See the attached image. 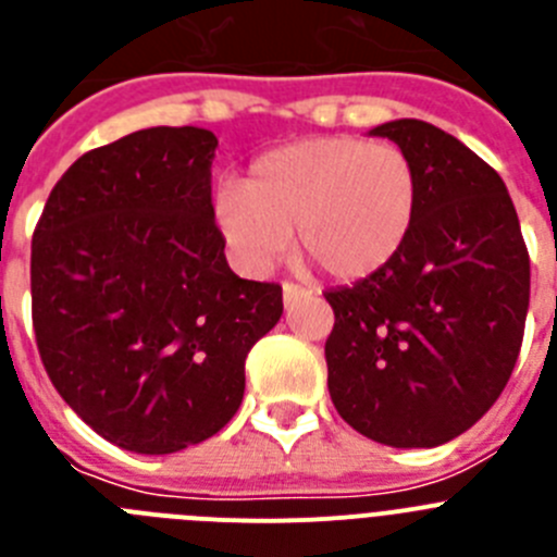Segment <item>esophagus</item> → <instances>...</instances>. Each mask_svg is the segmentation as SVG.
<instances>
[{
    "instance_id": "34e87169",
    "label": "esophagus",
    "mask_w": 557,
    "mask_h": 557,
    "mask_svg": "<svg viewBox=\"0 0 557 557\" xmlns=\"http://www.w3.org/2000/svg\"><path fill=\"white\" fill-rule=\"evenodd\" d=\"M282 295H284V304H293L298 301V298H304V295H309L307 287H301V284H293V282H284L282 284Z\"/></svg>"
}]
</instances>
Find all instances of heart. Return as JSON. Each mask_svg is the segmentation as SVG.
<instances>
[{"mask_svg": "<svg viewBox=\"0 0 557 557\" xmlns=\"http://www.w3.org/2000/svg\"><path fill=\"white\" fill-rule=\"evenodd\" d=\"M418 166L405 147L359 136H318L275 147L250 164L243 186L214 200L236 259L262 273L287 253L354 282L391 264L418 218Z\"/></svg>", "mask_w": 557, "mask_h": 557, "instance_id": "b5f03b06", "label": "heart"}]
</instances>
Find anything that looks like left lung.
<instances>
[{
	"label": "left lung",
	"instance_id": "obj_1",
	"mask_svg": "<svg viewBox=\"0 0 557 557\" xmlns=\"http://www.w3.org/2000/svg\"><path fill=\"white\" fill-rule=\"evenodd\" d=\"M418 166L401 253L329 289V396L359 435L430 449L474 426L508 385L530 307V256L505 181L421 120L373 127Z\"/></svg>",
	"mask_w": 557,
	"mask_h": 557
}]
</instances>
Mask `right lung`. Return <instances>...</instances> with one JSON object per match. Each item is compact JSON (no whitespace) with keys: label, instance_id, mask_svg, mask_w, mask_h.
Instances as JSON below:
<instances>
[{"label":"right lung","instance_id":"right-lung-1","mask_svg":"<svg viewBox=\"0 0 557 557\" xmlns=\"http://www.w3.org/2000/svg\"><path fill=\"white\" fill-rule=\"evenodd\" d=\"M203 127H147L88 150L49 191L29 289L41 362L97 435L172 455L243 405L245 357L282 287L239 278L214 225Z\"/></svg>","mask_w":557,"mask_h":557}]
</instances>
